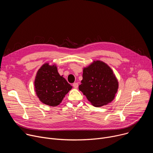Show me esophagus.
Returning a JSON list of instances; mask_svg holds the SVG:
<instances>
[{
	"instance_id": "1",
	"label": "esophagus",
	"mask_w": 153,
	"mask_h": 153,
	"mask_svg": "<svg viewBox=\"0 0 153 153\" xmlns=\"http://www.w3.org/2000/svg\"><path fill=\"white\" fill-rule=\"evenodd\" d=\"M78 83H74L73 84V87H74V88H78Z\"/></svg>"
}]
</instances>
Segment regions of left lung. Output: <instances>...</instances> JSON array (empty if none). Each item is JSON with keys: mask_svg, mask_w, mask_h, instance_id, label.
<instances>
[{"mask_svg": "<svg viewBox=\"0 0 153 153\" xmlns=\"http://www.w3.org/2000/svg\"><path fill=\"white\" fill-rule=\"evenodd\" d=\"M82 77L79 89L93 106H102L114 100L119 83L113 70L106 63L94 60L83 68Z\"/></svg>", "mask_w": 153, "mask_h": 153, "instance_id": "obj_1", "label": "left lung"}]
</instances>
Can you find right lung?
Here are the masks:
<instances>
[{
  "label": "right lung",
  "mask_w": 153,
  "mask_h": 153,
  "mask_svg": "<svg viewBox=\"0 0 153 153\" xmlns=\"http://www.w3.org/2000/svg\"><path fill=\"white\" fill-rule=\"evenodd\" d=\"M72 88V86L60 76L55 64L45 63L37 72L34 90L40 101L51 106H56Z\"/></svg>",
  "instance_id": "add662e5"
}]
</instances>
